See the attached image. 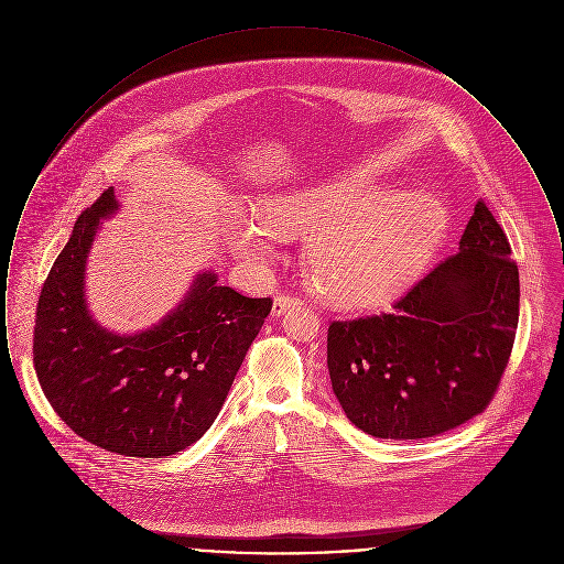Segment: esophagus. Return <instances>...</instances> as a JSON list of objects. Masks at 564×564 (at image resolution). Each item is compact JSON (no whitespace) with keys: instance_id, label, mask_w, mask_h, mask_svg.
Masks as SVG:
<instances>
[{"instance_id":"1","label":"esophagus","mask_w":564,"mask_h":564,"mask_svg":"<svg viewBox=\"0 0 564 564\" xmlns=\"http://www.w3.org/2000/svg\"><path fill=\"white\" fill-rule=\"evenodd\" d=\"M297 302H300V300L294 297V295H276V297H274V306H272V315H274V317L283 315L288 308H292Z\"/></svg>"}]
</instances>
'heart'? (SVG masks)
I'll list each match as a JSON object with an SVG mask.
<instances>
[{
  "label": "heart",
  "mask_w": 564,
  "mask_h": 564,
  "mask_svg": "<svg viewBox=\"0 0 564 564\" xmlns=\"http://www.w3.org/2000/svg\"><path fill=\"white\" fill-rule=\"evenodd\" d=\"M308 230L304 264L313 290L340 308H378L423 270L446 230V212L425 189L334 175L272 194L264 214L241 212L230 241L245 260L264 264L279 235Z\"/></svg>",
  "instance_id": "1"
}]
</instances>
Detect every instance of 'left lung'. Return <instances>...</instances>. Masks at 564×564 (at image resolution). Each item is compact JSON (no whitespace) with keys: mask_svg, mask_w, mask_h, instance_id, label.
<instances>
[{"mask_svg":"<svg viewBox=\"0 0 564 564\" xmlns=\"http://www.w3.org/2000/svg\"><path fill=\"white\" fill-rule=\"evenodd\" d=\"M503 228L478 200L455 256L391 313L332 322L327 370L355 427L382 440L455 430L492 400L520 311L518 267Z\"/></svg>","mask_w":564,"mask_h":564,"instance_id":"obj_1","label":"left lung"}]
</instances>
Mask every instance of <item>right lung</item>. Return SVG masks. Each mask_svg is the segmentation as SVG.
Masks as SVG:
<instances>
[{
	"label": "right lung",
	"mask_w": 564,
	"mask_h": 564,
	"mask_svg": "<svg viewBox=\"0 0 564 564\" xmlns=\"http://www.w3.org/2000/svg\"><path fill=\"white\" fill-rule=\"evenodd\" d=\"M118 207L106 189L54 260L37 300L33 364L54 412L82 440L116 455L162 458L214 425L272 300L241 295L203 270L162 322L137 334L109 332L86 306L84 279L97 230Z\"/></svg>",
	"instance_id": "1"
}]
</instances>
